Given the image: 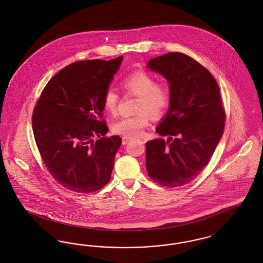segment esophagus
<instances>
[{"label": "esophagus", "mask_w": 263, "mask_h": 263, "mask_svg": "<svg viewBox=\"0 0 263 263\" xmlns=\"http://www.w3.org/2000/svg\"><path fill=\"white\" fill-rule=\"evenodd\" d=\"M130 140H131V138L126 137V136H124V137L122 138V144H123V145L128 144V142H129Z\"/></svg>", "instance_id": "esophagus-1"}]
</instances>
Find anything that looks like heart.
<instances>
[{
	"label": "heart",
	"mask_w": 263,
	"mask_h": 263,
	"mask_svg": "<svg viewBox=\"0 0 263 263\" xmlns=\"http://www.w3.org/2000/svg\"><path fill=\"white\" fill-rule=\"evenodd\" d=\"M120 85L125 93L138 97L135 106L138 113L115 121L112 124L113 133L126 137H136L149 125L150 113L157 117L168 108L172 88L166 81L156 82L155 77L144 70H137L125 76ZM118 103V93L112 88L105 90L102 97L104 110L111 115L116 114Z\"/></svg>",
	"instance_id": "heart-1"
}]
</instances>
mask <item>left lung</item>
<instances>
[{
	"label": "left lung",
	"instance_id": "obj_1",
	"mask_svg": "<svg viewBox=\"0 0 263 263\" xmlns=\"http://www.w3.org/2000/svg\"><path fill=\"white\" fill-rule=\"evenodd\" d=\"M172 88L168 111L156 129L167 140L146 143V168L151 178L166 187L192 181L209 163L225 128L220 88L200 63L179 52L149 61Z\"/></svg>",
	"mask_w": 263,
	"mask_h": 263
}]
</instances>
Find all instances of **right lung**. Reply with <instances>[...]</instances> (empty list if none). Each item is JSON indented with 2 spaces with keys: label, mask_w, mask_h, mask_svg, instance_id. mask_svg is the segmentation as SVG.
Listing matches in <instances>:
<instances>
[{
  "label": "right lung",
  "mask_w": 263,
  "mask_h": 263,
  "mask_svg": "<svg viewBox=\"0 0 263 263\" xmlns=\"http://www.w3.org/2000/svg\"><path fill=\"white\" fill-rule=\"evenodd\" d=\"M122 59L66 66L47 83L34 106L32 130L42 162L71 191L90 193L110 180L122 140L105 137L102 97Z\"/></svg>",
  "instance_id": "obj_1"
}]
</instances>
